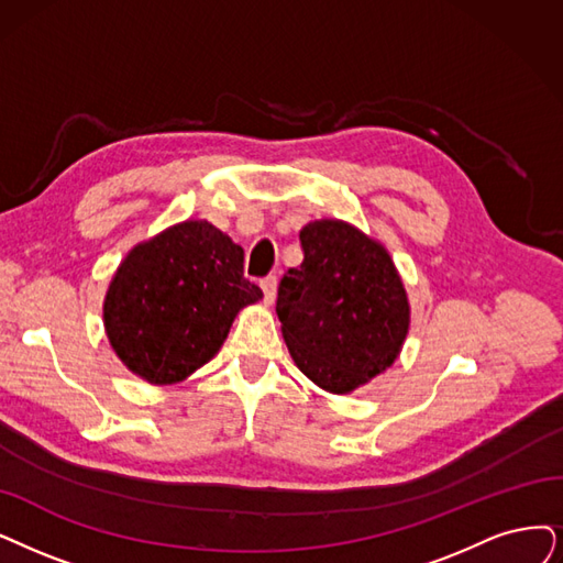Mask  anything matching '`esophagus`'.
Listing matches in <instances>:
<instances>
[{
  "instance_id": "1",
  "label": "esophagus",
  "mask_w": 563,
  "mask_h": 563,
  "mask_svg": "<svg viewBox=\"0 0 563 563\" xmlns=\"http://www.w3.org/2000/svg\"><path fill=\"white\" fill-rule=\"evenodd\" d=\"M261 288H263V300L265 305H273L275 296H277V277L275 275H267L261 279Z\"/></svg>"
}]
</instances>
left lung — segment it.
Masks as SVG:
<instances>
[{
	"label": "left lung",
	"instance_id": "1",
	"mask_svg": "<svg viewBox=\"0 0 563 563\" xmlns=\"http://www.w3.org/2000/svg\"><path fill=\"white\" fill-rule=\"evenodd\" d=\"M300 244L305 258L277 290L284 342L307 378L344 395L399 355L407 290L384 246L344 221L307 223Z\"/></svg>",
	"mask_w": 563,
	"mask_h": 563
}]
</instances>
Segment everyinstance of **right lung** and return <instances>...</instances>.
Returning <instances> with one entry per match:
<instances>
[{
  "label": "right lung",
  "instance_id": "add662e5",
  "mask_svg": "<svg viewBox=\"0 0 563 563\" xmlns=\"http://www.w3.org/2000/svg\"><path fill=\"white\" fill-rule=\"evenodd\" d=\"M244 252L208 221H185L133 246L103 305L108 340L150 384L187 378L221 349L235 313L263 298Z\"/></svg>",
  "mask_w": 563,
  "mask_h": 563
}]
</instances>
